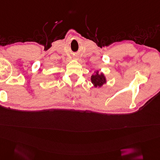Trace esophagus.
I'll return each instance as SVG.
<instances>
[{
    "mask_svg": "<svg viewBox=\"0 0 160 160\" xmlns=\"http://www.w3.org/2000/svg\"><path fill=\"white\" fill-rule=\"evenodd\" d=\"M76 59H77V58H76Z\"/></svg>",
    "mask_w": 160,
    "mask_h": 160,
    "instance_id": "obj_1",
    "label": "esophagus"
}]
</instances>
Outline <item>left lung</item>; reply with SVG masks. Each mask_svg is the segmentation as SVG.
I'll use <instances>...</instances> for the list:
<instances>
[{
	"label": "left lung",
	"instance_id": "8db88e82",
	"mask_svg": "<svg viewBox=\"0 0 160 160\" xmlns=\"http://www.w3.org/2000/svg\"><path fill=\"white\" fill-rule=\"evenodd\" d=\"M91 82L93 84L94 87L101 88L104 84L107 83V79L105 74L103 73H99V71L96 70L94 73H93L91 76Z\"/></svg>",
	"mask_w": 160,
	"mask_h": 160
}]
</instances>
